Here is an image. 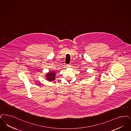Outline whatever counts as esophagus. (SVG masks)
Masks as SVG:
<instances>
[{"instance_id":"34e87169","label":"esophagus","mask_w":131,"mask_h":131,"mask_svg":"<svg viewBox=\"0 0 131 131\" xmlns=\"http://www.w3.org/2000/svg\"><path fill=\"white\" fill-rule=\"evenodd\" d=\"M67 67H69V68H70V67H71L72 66H71V64H68V65H67Z\"/></svg>"}]
</instances>
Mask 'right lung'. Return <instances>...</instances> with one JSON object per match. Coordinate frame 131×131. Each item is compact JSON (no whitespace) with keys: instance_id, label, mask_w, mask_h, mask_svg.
Instances as JSON below:
<instances>
[{"instance_id":"obj_1","label":"right lung","mask_w":131,"mask_h":131,"mask_svg":"<svg viewBox=\"0 0 131 131\" xmlns=\"http://www.w3.org/2000/svg\"><path fill=\"white\" fill-rule=\"evenodd\" d=\"M56 72L50 71L48 73H46V77H45L46 79L49 81H52L56 79Z\"/></svg>"}]
</instances>
